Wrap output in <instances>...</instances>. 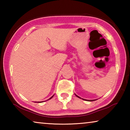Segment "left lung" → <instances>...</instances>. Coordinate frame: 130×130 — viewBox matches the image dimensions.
<instances>
[{"instance_id":"8db88e82","label":"left lung","mask_w":130,"mask_h":130,"mask_svg":"<svg viewBox=\"0 0 130 130\" xmlns=\"http://www.w3.org/2000/svg\"><path fill=\"white\" fill-rule=\"evenodd\" d=\"M76 96H77L78 98H80V97H79V96H77V95H76ZM83 100H85V99H83ZM87 101V100H86ZM93 101H95V100H93ZM90 101H92V100H90Z\"/></svg>"}]
</instances>
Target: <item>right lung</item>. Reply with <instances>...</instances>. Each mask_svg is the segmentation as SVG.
<instances>
[{
	"instance_id": "obj_1",
	"label": "right lung",
	"mask_w": 130,
	"mask_h": 130,
	"mask_svg": "<svg viewBox=\"0 0 130 130\" xmlns=\"http://www.w3.org/2000/svg\"><path fill=\"white\" fill-rule=\"evenodd\" d=\"M53 96H52V97H51V98H50L49 99H51V98H53Z\"/></svg>"
}]
</instances>
